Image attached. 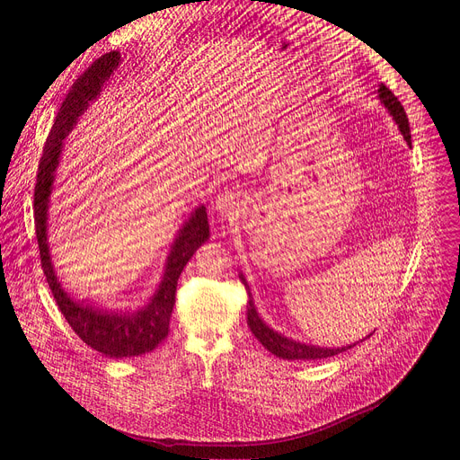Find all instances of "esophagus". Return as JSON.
Returning a JSON list of instances; mask_svg holds the SVG:
<instances>
[{
    "label": "esophagus",
    "instance_id": "34e87169",
    "mask_svg": "<svg viewBox=\"0 0 460 460\" xmlns=\"http://www.w3.org/2000/svg\"><path fill=\"white\" fill-rule=\"evenodd\" d=\"M240 206H242V199L236 190H224L222 194L217 196L215 200V209L226 217L231 213H236Z\"/></svg>",
    "mask_w": 460,
    "mask_h": 460
}]
</instances>
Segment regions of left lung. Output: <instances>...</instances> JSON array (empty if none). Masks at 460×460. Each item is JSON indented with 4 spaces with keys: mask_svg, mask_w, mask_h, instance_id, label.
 <instances>
[{
    "mask_svg": "<svg viewBox=\"0 0 460 460\" xmlns=\"http://www.w3.org/2000/svg\"><path fill=\"white\" fill-rule=\"evenodd\" d=\"M378 96L382 100V103L387 107V111L395 118V121L399 123L401 133L404 135L406 142L411 146V135H410V121L406 116V111L402 107V103L399 102V98L389 91V87L380 85L378 89ZM245 289H247V282L243 277H240ZM247 325L249 330L252 332V335L261 342L266 349H270L273 355L280 357V358H288V360H316V358H327V357H333L339 355L353 346H346V348H337V349H330V348H316V346H307V344H300L295 341H289L279 333H275L273 330L261 322L258 318V313L254 311L251 295H249V302H247Z\"/></svg>",
    "mask_w": 460,
    "mask_h": 460,
    "instance_id": "1",
    "label": "left lung"
}]
</instances>
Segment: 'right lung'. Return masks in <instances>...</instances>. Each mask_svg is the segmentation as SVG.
Returning a JSON list of instances; mask_svg holds the SVG:
<instances>
[{
	"mask_svg": "<svg viewBox=\"0 0 460 460\" xmlns=\"http://www.w3.org/2000/svg\"><path fill=\"white\" fill-rule=\"evenodd\" d=\"M119 63V52L111 50L100 56L89 69L75 82L69 94L65 96L58 116L52 123L47 142L43 146V155L38 164L36 187H34V224L36 238L40 247L41 270L47 277V284L52 291V296L73 327V332L93 349L100 351L111 358H130L153 351L167 335H169V320L176 300L178 279L187 266V261L202 243L209 240V224L206 208L196 209L185 227L180 231L172 251L167 258V268L158 293L138 313H102L93 307H84L69 298L54 275L50 254L47 247V204L52 190L54 171L61 153L63 138L73 130L78 116L87 111L89 102H93L105 80Z\"/></svg>",
	"mask_w": 460,
	"mask_h": 460,
	"instance_id": "right-lung-1",
	"label": "right lung"
}]
</instances>
